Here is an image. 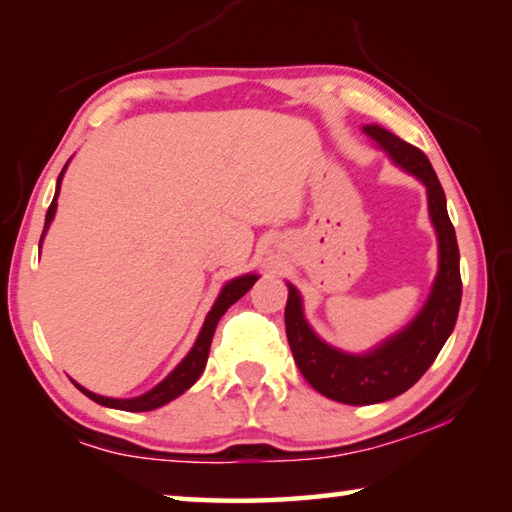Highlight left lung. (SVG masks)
Segmentation results:
<instances>
[{"label":"left lung","mask_w":512,"mask_h":512,"mask_svg":"<svg viewBox=\"0 0 512 512\" xmlns=\"http://www.w3.org/2000/svg\"><path fill=\"white\" fill-rule=\"evenodd\" d=\"M361 131L393 160L395 167L427 189L429 221L438 241V271L418 314L366 352H345L320 339L305 316L300 291L287 282L289 300L284 323L296 366L320 395L352 406L379 404L409 391L452 334L463 293L456 232L447 214L445 192L429 158L379 124H366Z\"/></svg>","instance_id":"8db88e82"}]
</instances>
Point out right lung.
Wrapping results in <instances>:
<instances>
[{
  "instance_id": "1",
  "label": "right lung",
  "mask_w": 512,
  "mask_h": 512,
  "mask_svg": "<svg viewBox=\"0 0 512 512\" xmlns=\"http://www.w3.org/2000/svg\"><path fill=\"white\" fill-rule=\"evenodd\" d=\"M69 164V160H67ZM67 164L60 171V176L56 180V194H54V201H51L47 216H45V230H42V237H40V248H42V241H45V235L49 230L51 221H54L56 210H58V196H60V183H63V176L67 171ZM257 273H244L239 277H232L221 287L219 296H216L212 309L207 311L205 316V323L201 327V332H198L196 341L192 345V350H189L183 361L178 363L176 368H173L167 377H164L160 384H155L151 391H146L137 397H106V395H99V393H92L88 388L81 386L79 381H74V386L79 388L83 395H88L92 402H97L101 406H108V409H119V411H153V409H160V406L169 404L171 400H176L178 395H183L185 391H189L196 384V379L201 377V372L205 370V363H207V354H210V345H212V336H214V329L219 325L221 316L225 311L230 309V305H235V302L246 296L250 291V287L257 282Z\"/></svg>"
}]
</instances>
